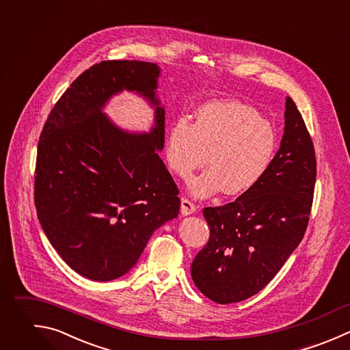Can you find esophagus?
I'll list each match as a JSON object with an SVG mask.
<instances>
[{"label": "esophagus", "mask_w": 350, "mask_h": 350, "mask_svg": "<svg viewBox=\"0 0 350 350\" xmlns=\"http://www.w3.org/2000/svg\"><path fill=\"white\" fill-rule=\"evenodd\" d=\"M197 211V206L189 201L187 198H182V202H180V213L183 216H189V215H193L194 212Z\"/></svg>", "instance_id": "obj_1"}]
</instances>
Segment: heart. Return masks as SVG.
<instances>
[{
  "mask_svg": "<svg viewBox=\"0 0 350 350\" xmlns=\"http://www.w3.org/2000/svg\"><path fill=\"white\" fill-rule=\"evenodd\" d=\"M278 149L273 126L257 109L239 100H216L201 105L193 124L178 119L165 139V159L179 178L206 167L187 186L196 198L220 190L239 196L253 189L268 172Z\"/></svg>",
  "mask_w": 350,
  "mask_h": 350,
  "instance_id": "1",
  "label": "heart"
}]
</instances>
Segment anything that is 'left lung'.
<instances>
[{
	"label": "left lung",
	"mask_w": 350,
	"mask_h": 350,
	"mask_svg": "<svg viewBox=\"0 0 350 350\" xmlns=\"http://www.w3.org/2000/svg\"><path fill=\"white\" fill-rule=\"evenodd\" d=\"M284 108V133L265 176L234 202L204 209L211 235L193 260L191 278L217 304L258 293L305 234L316 180L314 149L290 97Z\"/></svg>",
	"instance_id": "obj_1"
}]
</instances>
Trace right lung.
<instances>
[{"mask_svg": "<svg viewBox=\"0 0 350 350\" xmlns=\"http://www.w3.org/2000/svg\"><path fill=\"white\" fill-rule=\"evenodd\" d=\"M160 75L154 63L96 64L67 89L42 130L37 215L59 256L90 280L127 273L152 234L178 217V189L159 153L165 134ZM123 91L142 96L155 109L149 133L124 131L103 112Z\"/></svg>", "mask_w": 350, "mask_h": 350, "instance_id": "1", "label": "right lung"}]
</instances>
